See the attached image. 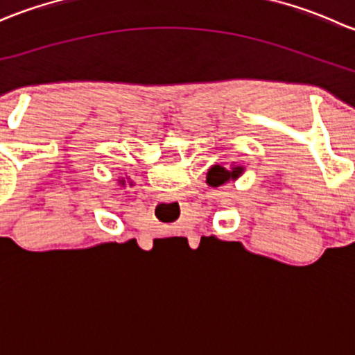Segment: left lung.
<instances>
[{
	"label": "left lung",
	"mask_w": 355,
	"mask_h": 355,
	"mask_svg": "<svg viewBox=\"0 0 355 355\" xmlns=\"http://www.w3.org/2000/svg\"><path fill=\"white\" fill-rule=\"evenodd\" d=\"M245 171V166L239 163H232L230 166H221V164H213L207 170L206 182L211 187H221V185L228 184V182H235L242 173Z\"/></svg>",
	"instance_id": "left-lung-1"
}]
</instances>
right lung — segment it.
Returning a JSON list of instances; mask_svg holds the SVG:
<instances>
[{
	"instance_id": "obj_1",
	"label": "right lung",
	"mask_w": 355,
	"mask_h": 355,
	"mask_svg": "<svg viewBox=\"0 0 355 355\" xmlns=\"http://www.w3.org/2000/svg\"><path fill=\"white\" fill-rule=\"evenodd\" d=\"M125 184V180H121V185H123Z\"/></svg>"
}]
</instances>
